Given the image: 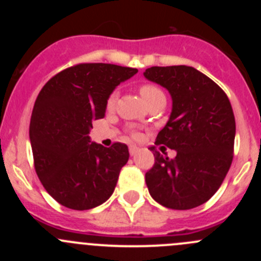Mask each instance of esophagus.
<instances>
[{"label":"esophagus","mask_w":261,"mask_h":261,"mask_svg":"<svg viewBox=\"0 0 261 261\" xmlns=\"http://www.w3.org/2000/svg\"><path fill=\"white\" fill-rule=\"evenodd\" d=\"M138 151H139V147L136 146V145H130V146H128V152H130V155H135Z\"/></svg>","instance_id":"34e87169"}]
</instances>
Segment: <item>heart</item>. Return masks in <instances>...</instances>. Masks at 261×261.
Returning a JSON list of instances; mask_svg holds the SVG:
<instances>
[{
  "mask_svg": "<svg viewBox=\"0 0 261 261\" xmlns=\"http://www.w3.org/2000/svg\"><path fill=\"white\" fill-rule=\"evenodd\" d=\"M139 91H140L141 97L145 99V102L147 105H149L151 101H154V99L159 98V97H164V93L162 92V89L151 83H143L140 87H139ZM117 96H118L117 91L111 92V94H110L109 98H107V102H106L107 109L109 110L114 109L116 101H117Z\"/></svg>",
  "mask_w": 261,
  "mask_h": 261,
  "instance_id": "obj_1",
  "label": "heart"
}]
</instances>
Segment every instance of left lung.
<instances>
[{
	"instance_id": "obj_1",
	"label": "left lung",
	"mask_w": 261,
	"mask_h": 261,
	"mask_svg": "<svg viewBox=\"0 0 261 261\" xmlns=\"http://www.w3.org/2000/svg\"><path fill=\"white\" fill-rule=\"evenodd\" d=\"M144 75L165 87L173 99L169 121L150 146L155 163L145 174L149 193L172 210H191L217 192L233 159L236 123L227 94L193 67L147 68ZM177 151L169 160L161 148Z\"/></svg>"
}]
</instances>
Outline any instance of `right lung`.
Listing matches in <instances>:
<instances>
[{
    "label": "right lung",
    "mask_w": 261,
    "mask_h": 261,
    "mask_svg": "<svg viewBox=\"0 0 261 261\" xmlns=\"http://www.w3.org/2000/svg\"><path fill=\"white\" fill-rule=\"evenodd\" d=\"M138 69L81 63L46 82L30 120L34 167L46 192L62 206L86 211L110 198L128 160L126 144L89 141L94 120L105 117L115 87Z\"/></svg>",
    "instance_id": "obj_1"
}]
</instances>
